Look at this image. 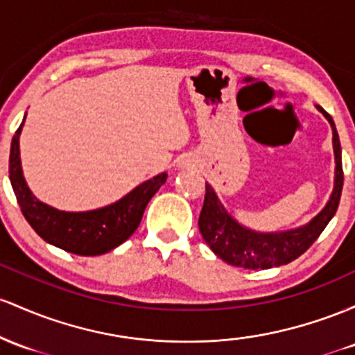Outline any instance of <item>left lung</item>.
Returning a JSON list of instances; mask_svg holds the SVG:
<instances>
[{"label":"left lung","mask_w":355,"mask_h":355,"mask_svg":"<svg viewBox=\"0 0 355 355\" xmlns=\"http://www.w3.org/2000/svg\"><path fill=\"white\" fill-rule=\"evenodd\" d=\"M318 110L327 117L334 130V154L337 164L336 186L327 206L304 228L284 231V233H254L252 230L243 228L223 209L214 191L209 184H206L205 202L198 221L199 233L214 254H218L228 265L248 270H266L290 263L313 245V241L320 236L322 231L336 214L340 202L342 186H344L340 141L332 117L322 107H318Z\"/></svg>","instance_id":"8db88e82"}]
</instances>
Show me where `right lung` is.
<instances>
[{
    "label": "right lung",
    "instance_id": "obj_1",
    "mask_svg": "<svg viewBox=\"0 0 355 355\" xmlns=\"http://www.w3.org/2000/svg\"><path fill=\"white\" fill-rule=\"evenodd\" d=\"M25 122V121H23ZM13 135L10 150V181L23 216L50 245L80 257H97L122 245L137 230L147 202L166 182L167 174L142 182L125 198L102 209L87 213H65L40 202L28 189L19 164V132Z\"/></svg>",
    "mask_w": 355,
    "mask_h": 355
}]
</instances>
